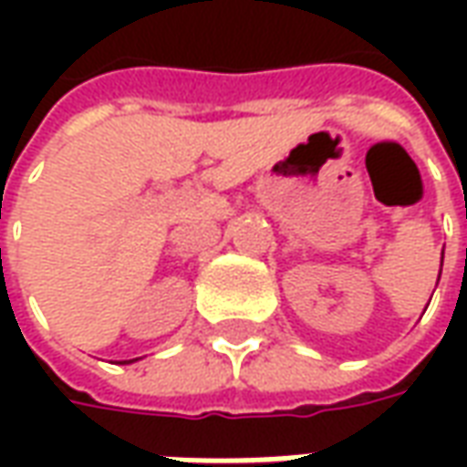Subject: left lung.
I'll return each mask as SVG.
<instances>
[{
    "label": "left lung",
    "mask_w": 467,
    "mask_h": 467,
    "mask_svg": "<svg viewBox=\"0 0 467 467\" xmlns=\"http://www.w3.org/2000/svg\"><path fill=\"white\" fill-rule=\"evenodd\" d=\"M438 280H441V275H438Z\"/></svg>",
    "instance_id": "1"
}]
</instances>
